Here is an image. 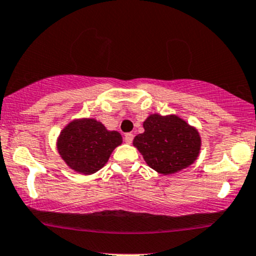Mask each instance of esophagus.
I'll return each instance as SVG.
<instances>
[{"label":"esophagus","instance_id":"esophagus-1","mask_svg":"<svg viewBox=\"0 0 256 256\" xmlns=\"http://www.w3.org/2000/svg\"><path fill=\"white\" fill-rule=\"evenodd\" d=\"M133 138H134V136L132 133H127L124 136V142H127V144H132V142H133Z\"/></svg>","mask_w":256,"mask_h":256}]
</instances>
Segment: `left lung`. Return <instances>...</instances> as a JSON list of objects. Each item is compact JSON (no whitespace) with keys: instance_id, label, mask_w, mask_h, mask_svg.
Segmentation results:
<instances>
[{"instance_id":"8db88e82","label":"left lung","mask_w":256,"mask_h":256,"mask_svg":"<svg viewBox=\"0 0 256 256\" xmlns=\"http://www.w3.org/2000/svg\"><path fill=\"white\" fill-rule=\"evenodd\" d=\"M142 127L144 133L134 138L133 145L157 173L175 174L194 164L200 156V132L182 117L151 114Z\"/></svg>"}]
</instances>
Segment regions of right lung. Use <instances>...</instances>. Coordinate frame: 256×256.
<instances>
[{
    "label": "right lung",
    "instance_id": "right-lung-1",
    "mask_svg": "<svg viewBox=\"0 0 256 256\" xmlns=\"http://www.w3.org/2000/svg\"><path fill=\"white\" fill-rule=\"evenodd\" d=\"M122 142L118 132L108 130L96 118L83 117L70 120L62 128L56 139V150L68 168L92 175L108 163Z\"/></svg>",
    "mask_w": 256,
    "mask_h": 256
}]
</instances>
